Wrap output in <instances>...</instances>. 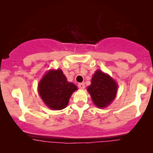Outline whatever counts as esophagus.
<instances>
[{"instance_id":"esophagus-1","label":"esophagus","mask_w":153,"mask_h":153,"mask_svg":"<svg viewBox=\"0 0 153 153\" xmlns=\"http://www.w3.org/2000/svg\"><path fill=\"white\" fill-rule=\"evenodd\" d=\"M78 87L80 89H83L85 88V84L83 82H81V83L78 84Z\"/></svg>"}]
</instances>
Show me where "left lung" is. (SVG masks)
I'll use <instances>...</instances> for the list:
<instances>
[{
  "label": "left lung",
  "mask_w": 153,
  "mask_h": 153,
  "mask_svg": "<svg viewBox=\"0 0 153 153\" xmlns=\"http://www.w3.org/2000/svg\"><path fill=\"white\" fill-rule=\"evenodd\" d=\"M87 90L95 105L103 108L108 106L115 99L117 84L110 76L98 70L94 74Z\"/></svg>",
  "instance_id": "1"
}]
</instances>
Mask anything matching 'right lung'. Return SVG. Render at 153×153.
Wrapping results in <instances>:
<instances>
[{"instance_id":"obj_1","label":"right lung","mask_w":153,"mask_h":153,"mask_svg":"<svg viewBox=\"0 0 153 153\" xmlns=\"http://www.w3.org/2000/svg\"><path fill=\"white\" fill-rule=\"evenodd\" d=\"M76 90V86L67 81L61 69L48 71L38 85L39 96L52 110H61L67 107L71 95Z\"/></svg>"}]
</instances>
